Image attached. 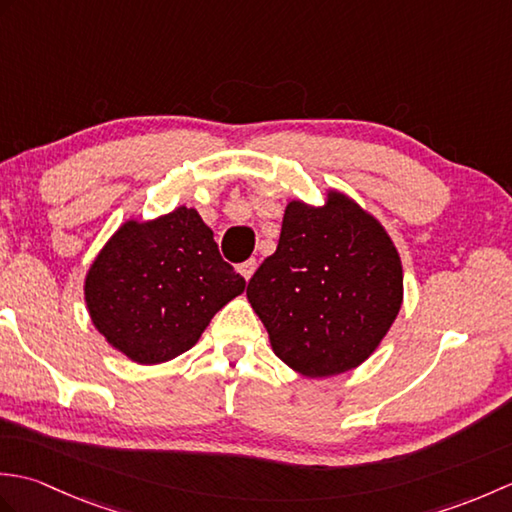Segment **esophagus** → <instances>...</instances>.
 I'll list each match as a JSON object with an SVG mask.
<instances>
[{
  "mask_svg": "<svg viewBox=\"0 0 512 512\" xmlns=\"http://www.w3.org/2000/svg\"><path fill=\"white\" fill-rule=\"evenodd\" d=\"M237 270H239V273H242V277H244L246 281H250V277H253L255 270H257V262H255V259H246L244 264H239Z\"/></svg>",
  "mask_w": 512,
  "mask_h": 512,
  "instance_id": "34e87169",
  "label": "esophagus"
}]
</instances>
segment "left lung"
Returning a JSON list of instances; mask_svg holds the SVG:
<instances>
[{"label":"left lung","instance_id":"8db88e82","mask_svg":"<svg viewBox=\"0 0 512 512\" xmlns=\"http://www.w3.org/2000/svg\"><path fill=\"white\" fill-rule=\"evenodd\" d=\"M246 297L281 361L310 378L336 376L367 361L396 321L400 255L345 193L328 191L323 206L292 200Z\"/></svg>","mask_w":512,"mask_h":512}]
</instances>
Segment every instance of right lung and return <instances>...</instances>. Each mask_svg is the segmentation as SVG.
I'll return each instance as SVG.
<instances>
[{
	"label": "right lung",
	"instance_id": "add662e5",
	"mask_svg": "<svg viewBox=\"0 0 512 512\" xmlns=\"http://www.w3.org/2000/svg\"><path fill=\"white\" fill-rule=\"evenodd\" d=\"M244 288L200 213L178 206L118 228L88 270L85 303L107 343L134 363L156 365L191 350Z\"/></svg>",
	"mask_w": 512,
	"mask_h": 512
}]
</instances>
